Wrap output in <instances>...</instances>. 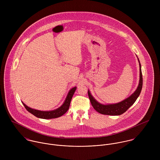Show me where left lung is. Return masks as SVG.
<instances>
[{
  "label": "left lung",
  "instance_id": "obj_1",
  "mask_svg": "<svg viewBox=\"0 0 160 160\" xmlns=\"http://www.w3.org/2000/svg\"><path fill=\"white\" fill-rule=\"evenodd\" d=\"M139 62V66H140V79H139V84L137 87L136 91L134 92L129 97L125 99L124 100L115 104H110V105H102L98 103L93 97H92L89 91H88V95L90 99L92 106L93 108L98 113L103 114L107 115H120L126 112L136 101L138 97L139 96L140 92L142 88V84H143V78H142V74L141 70V65L140 63V61L138 58Z\"/></svg>",
  "mask_w": 160,
  "mask_h": 160
}]
</instances>
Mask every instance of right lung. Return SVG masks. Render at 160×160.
<instances>
[{
    "label": "right lung",
    "mask_w": 160,
    "mask_h": 160,
    "mask_svg": "<svg viewBox=\"0 0 160 160\" xmlns=\"http://www.w3.org/2000/svg\"><path fill=\"white\" fill-rule=\"evenodd\" d=\"M76 89V88L74 87L72 88L68 93V95L66 98V100L63 104L58 108L53 110V111H49V112H44V111H39L34 109H32L28 106H26L23 102V105L25 107V108L27 110L28 112L31 113V114L34 115L35 116L42 118V119H53V118H57L58 117H60L61 116L65 114L68 110L70 105L71 98L74 95V93Z\"/></svg>",
    "instance_id": "add662e5"
}]
</instances>
